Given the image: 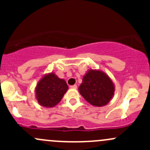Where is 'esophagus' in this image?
<instances>
[{
  "instance_id": "esophagus-1",
  "label": "esophagus",
  "mask_w": 150,
  "mask_h": 150,
  "mask_svg": "<svg viewBox=\"0 0 150 150\" xmlns=\"http://www.w3.org/2000/svg\"><path fill=\"white\" fill-rule=\"evenodd\" d=\"M70 88L72 89H76L78 88V86H77V85H73V86H71Z\"/></svg>"
}]
</instances>
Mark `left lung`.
Returning <instances> with one entry per match:
<instances>
[{"label": "left lung", "instance_id": "1", "mask_svg": "<svg viewBox=\"0 0 150 150\" xmlns=\"http://www.w3.org/2000/svg\"><path fill=\"white\" fill-rule=\"evenodd\" d=\"M115 85L111 78L100 69H90L83 77L78 88L80 93L95 107L107 105L115 94Z\"/></svg>", "mask_w": 150, "mask_h": 150}]
</instances>
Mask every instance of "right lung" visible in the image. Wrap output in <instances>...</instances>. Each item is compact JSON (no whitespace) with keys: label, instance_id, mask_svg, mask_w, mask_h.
I'll list each match as a JSON object with an SVG mask.
<instances>
[{"label":"right lung","instance_id":"1","mask_svg":"<svg viewBox=\"0 0 150 150\" xmlns=\"http://www.w3.org/2000/svg\"><path fill=\"white\" fill-rule=\"evenodd\" d=\"M67 90L66 81L54 72H50L45 74L38 82L35 98L40 105L51 108L59 103Z\"/></svg>","mask_w":150,"mask_h":150}]
</instances>
